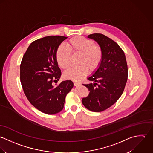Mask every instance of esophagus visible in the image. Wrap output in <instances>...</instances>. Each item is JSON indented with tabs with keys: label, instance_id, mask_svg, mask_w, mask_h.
Returning <instances> with one entry per match:
<instances>
[{
	"label": "esophagus",
	"instance_id": "34e87169",
	"mask_svg": "<svg viewBox=\"0 0 153 153\" xmlns=\"http://www.w3.org/2000/svg\"><path fill=\"white\" fill-rule=\"evenodd\" d=\"M73 83H74V86H77V85H80V83L79 82H77V81H73Z\"/></svg>",
	"mask_w": 153,
	"mask_h": 153
}]
</instances>
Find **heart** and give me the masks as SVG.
Returning <instances> with one entry per match:
<instances>
[{"label":"heart","mask_w":153,"mask_h":153,"mask_svg":"<svg viewBox=\"0 0 153 153\" xmlns=\"http://www.w3.org/2000/svg\"><path fill=\"white\" fill-rule=\"evenodd\" d=\"M67 48L60 45L56 53V59L59 65L63 70H67L71 65V54L80 55L77 67H73L64 73L66 79L79 80L88 73L95 71L100 65L103 52L100 47L94 42L82 36H76L70 39L66 43Z\"/></svg>","instance_id":"b5f03b06"}]
</instances>
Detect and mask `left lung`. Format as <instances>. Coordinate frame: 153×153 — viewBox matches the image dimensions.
<instances>
[{
	"label": "left lung",
	"mask_w": 153,
	"mask_h": 153,
	"mask_svg": "<svg viewBox=\"0 0 153 153\" xmlns=\"http://www.w3.org/2000/svg\"><path fill=\"white\" fill-rule=\"evenodd\" d=\"M88 37L99 44L103 57L98 69L88 78L91 83L83 84L89 93L82 99V103L88 109L99 112L112 106L122 95L128 79V66L122 48L114 40L97 33Z\"/></svg>",
	"instance_id": "8db88e82"
}]
</instances>
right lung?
I'll return each mask as SVG.
<instances>
[{
    "label": "right lung",
    "mask_w": 153,
    "mask_h": 153,
    "mask_svg": "<svg viewBox=\"0 0 153 153\" xmlns=\"http://www.w3.org/2000/svg\"><path fill=\"white\" fill-rule=\"evenodd\" d=\"M67 38L48 36L33 41L21 63L20 80L24 92L35 108L46 114L60 112L67 94L73 87L71 80L53 84L61 75L56 59L57 50Z\"/></svg>",
    "instance_id": "right-lung-1"
}]
</instances>
